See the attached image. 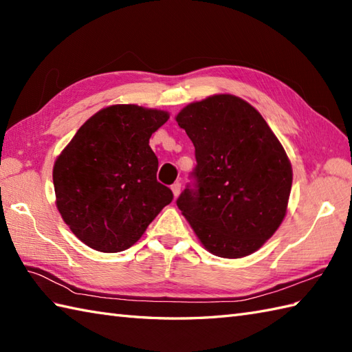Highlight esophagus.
<instances>
[{
  "label": "esophagus",
  "mask_w": 352,
  "mask_h": 352,
  "mask_svg": "<svg viewBox=\"0 0 352 352\" xmlns=\"http://www.w3.org/2000/svg\"><path fill=\"white\" fill-rule=\"evenodd\" d=\"M170 190H172V193H174V197L177 198L178 195H180V192H182V184L180 183H174L170 186Z\"/></svg>",
  "instance_id": "obj_1"
}]
</instances>
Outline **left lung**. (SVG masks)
<instances>
[{"mask_svg": "<svg viewBox=\"0 0 352 352\" xmlns=\"http://www.w3.org/2000/svg\"><path fill=\"white\" fill-rule=\"evenodd\" d=\"M175 121L198 163L197 188L177 199L193 233L213 256L256 252L287 213L294 172L281 142L257 109L231 94L193 101Z\"/></svg>", "mask_w": 352, "mask_h": 352, "instance_id": "obj_1", "label": "left lung"}]
</instances>
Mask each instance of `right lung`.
I'll use <instances>...</instances> for the list:
<instances>
[{
  "instance_id": "right-lung-1",
  "label": "right lung",
  "mask_w": 352,
  "mask_h": 352,
  "mask_svg": "<svg viewBox=\"0 0 352 352\" xmlns=\"http://www.w3.org/2000/svg\"><path fill=\"white\" fill-rule=\"evenodd\" d=\"M168 119L166 110L113 104L89 118L57 155V210L89 248L129 250L172 201L157 182L159 162L149 146Z\"/></svg>"
}]
</instances>
